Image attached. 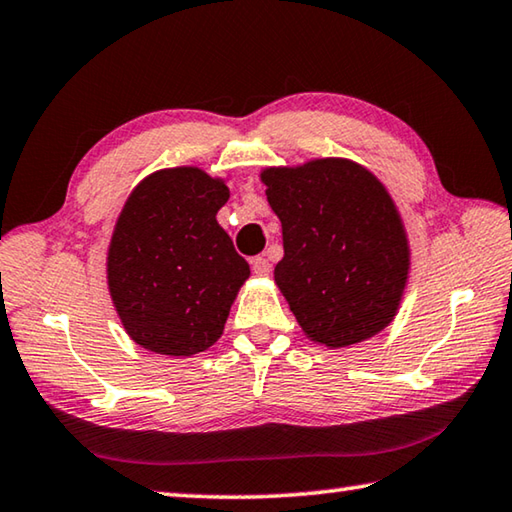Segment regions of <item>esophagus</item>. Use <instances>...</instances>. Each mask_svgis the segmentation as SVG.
<instances>
[{
  "label": "esophagus",
  "mask_w": 512,
  "mask_h": 512,
  "mask_svg": "<svg viewBox=\"0 0 512 512\" xmlns=\"http://www.w3.org/2000/svg\"><path fill=\"white\" fill-rule=\"evenodd\" d=\"M250 266H253V271L257 275H268V273H271V264H268L266 257H253V259H250Z\"/></svg>",
  "instance_id": "1"
}]
</instances>
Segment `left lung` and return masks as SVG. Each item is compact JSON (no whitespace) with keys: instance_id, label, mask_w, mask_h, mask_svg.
I'll return each mask as SVG.
<instances>
[{"instance_id":"8db88e82","label":"left lung","mask_w":512,"mask_h":512,"mask_svg":"<svg viewBox=\"0 0 512 512\" xmlns=\"http://www.w3.org/2000/svg\"><path fill=\"white\" fill-rule=\"evenodd\" d=\"M262 183L282 221L275 282L302 332L327 348L381 332L409 277V241L386 187L341 158L264 169Z\"/></svg>"}]
</instances>
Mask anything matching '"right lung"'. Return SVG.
Listing matches in <instances>:
<instances>
[{
    "label": "right lung",
    "instance_id": "add662e5",
    "mask_svg": "<svg viewBox=\"0 0 512 512\" xmlns=\"http://www.w3.org/2000/svg\"><path fill=\"white\" fill-rule=\"evenodd\" d=\"M230 198L196 167L162 169L133 189L108 248V289L142 348L192 357L223 334L250 266L219 223Z\"/></svg>",
    "mask_w": 512,
    "mask_h": 512
}]
</instances>
